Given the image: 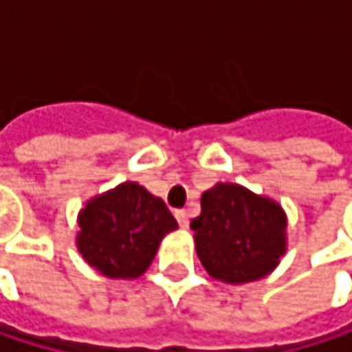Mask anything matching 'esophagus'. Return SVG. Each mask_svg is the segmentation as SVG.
<instances>
[{
	"label": "esophagus",
	"mask_w": 352,
	"mask_h": 352,
	"mask_svg": "<svg viewBox=\"0 0 352 352\" xmlns=\"http://www.w3.org/2000/svg\"><path fill=\"white\" fill-rule=\"evenodd\" d=\"M175 218L179 222L181 228H187V222H189V216H187V210H175Z\"/></svg>",
	"instance_id": "34e87169"
}]
</instances>
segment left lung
<instances>
[{
    "instance_id": "obj_1",
    "label": "left lung",
    "mask_w": 352,
    "mask_h": 352,
    "mask_svg": "<svg viewBox=\"0 0 352 352\" xmlns=\"http://www.w3.org/2000/svg\"><path fill=\"white\" fill-rule=\"evenodd\" d=\"M189 226L201 265L226 283L265 277L285 252L283 210L234 183L208 189L201 195V214Z\"/></svg>"
}]
</instances>
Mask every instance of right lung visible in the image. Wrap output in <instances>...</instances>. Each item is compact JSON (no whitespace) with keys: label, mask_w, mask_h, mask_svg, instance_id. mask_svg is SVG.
I'll list each match as a JSON object with an SVG mask.
<instances>
[{"label":"right lung","mask_w":352,"mask_h":352,"mask_svg":"<svg viewBox=\"0 0 352 352\" xmlns=\"http://www.w3.org/2000/svg\"><path fill=\"white\" fill-rule=\"evenodd\" d=\"M175 228L165 201L128 181L81 210L77 246L106 277L134 279L148 269L159 243Z\"/></svg>","instance_id":"add662e5"}]
</instances>
